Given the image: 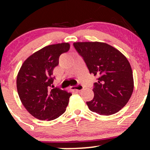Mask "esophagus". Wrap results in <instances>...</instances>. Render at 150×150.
<instances>
[{
	"instance_id": "1",
	"label": "esophagus",
	"mask_w": 150,
	"mask_h": 150,
	"mask_svg": "<svg viewBox=\"0 0 150 150\" xmlns=\"http://www.w3.org/2000/svg\"><path fill=\"white\" fill-rule=\"evenodd\" d=\"M72 88H73V89H75V90L77 91H81L83 89V86H82L81 84H78V85L74 86V87H72Z\"/></svg>"
}]
</instances>
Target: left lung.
<instances>
[{
  "instance_id": "8db88e82",
  "label": "left lung",
  "mask_w": 150,
  "mask_h": 150,
  "mask_svg": "<svg viewBox=\"0 0 150 150\" xmlns=\"http://www.w3.org/2000/svg\"><path fill=\"white\" fill-rule=\"evenodd\" d=\"M73 46L89 73L97 77V82L93 85L94 98L87 101L89 110L104 116L119 111L133 91L132 71L127 58L105 43L77 42Z\"/></svg>"
}]
</instances>
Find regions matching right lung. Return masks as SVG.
I'll return each instance as SVG.
<instances>
[{
  "label": "right lung",
  "instance_id": "obj_1",
  "mask_svg": "<svg viewBox=\"0 0 150 150\" xmlns=\"http://www.w3.org/2000/svg\"><path fill=\"white\" fill-rule=\"evenodd\" d=\"M69 49L68 43L46 46L27 58L19 71V97L28 112L38 119L54 120L65 111L72 94L51 87L53 69L59 63L60 56Z\"/></svg>",
  "mask_w": 150,
  "mask_h": 150
}]
</instances>
